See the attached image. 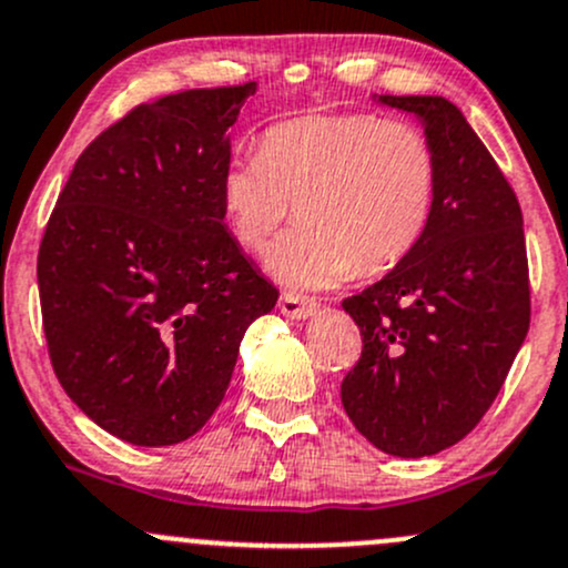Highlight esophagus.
<instances>
[{
	"label": "esophagus",
	"mask_w": 568,
	"mask_h": 568,
	"mask_svg": "<svg viewBox=\"0 0 568 568\" xmlns=\"http://www.w3.org/2000/svg\"><path fill=\"white\" fill-rule=\"evenodd\" d=\"M277 307L285 318L304 321V318H313V315L321 310V304L315 300H307V296H300V294H283L280 296Z\"/></svg>",
	"instance_id": "1"
}]
</instances>
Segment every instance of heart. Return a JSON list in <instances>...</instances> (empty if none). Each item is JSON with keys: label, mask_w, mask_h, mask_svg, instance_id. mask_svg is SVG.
I'll return each mask as SVG.
<instances>
[{"label": "heart", "mask_w": 568, "mask_h": 568, "mask_svg": "<svg viewBox=\"0 0 568 568\" xmlns=\"http://www.w3.org/2000/svg\"><path fill=\"white\" fill-rule=\"evenodd\" d=\"M220 209L244 250H261L296 204L300 225L268 247L288 288L318 291L354 272L384 274L425 239L438 160L419 128L378 113H313L272 124L261 152L234 154L217 179Z\"/></svg>", "instance_id": "heart-1"}]
</instances>
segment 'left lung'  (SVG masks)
<instances>
[{
  "mask_svg": "<svg viewBox=\"0 0 568 568\" xmlns=\"http://www.w3.org/2000/svg\"><path fill=\"white\" fill-rule=\"evenodd\" d=\"M378 103L422 122L438 195L419 247L343 302L364 345L339 397L375 449L429 457L479 425L528 334L523 212L455 103L438 94H381Z\"/></svg>",
  "mask_w": 568,
  "mask_h": 568,
  "instance_id": "obj_1",
  "label": "left lung"
}]
</instances>
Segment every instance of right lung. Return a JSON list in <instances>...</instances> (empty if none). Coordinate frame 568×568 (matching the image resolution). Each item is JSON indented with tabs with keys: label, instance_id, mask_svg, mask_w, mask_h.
I'll use <instances>...</instances> for the list:
<instances>
[{
	"label": "right lung",
	"instance_id": "1",
	"mask_svg": "<svg viewBox=\"0 0 568 568\" xmlns=\"http://www.w3.org/2000/svg\"><path fill=\"white\" fill-rule=\"evenodd\" d=\"M255 83L133 109L83 149L38 255L53 373L105 433L171 446L206 425L239 343L277 304L220 209L229 128Z\"/></svg>",
	"mask_w": 568,
	"mask_h": 568
}]
</instances>
